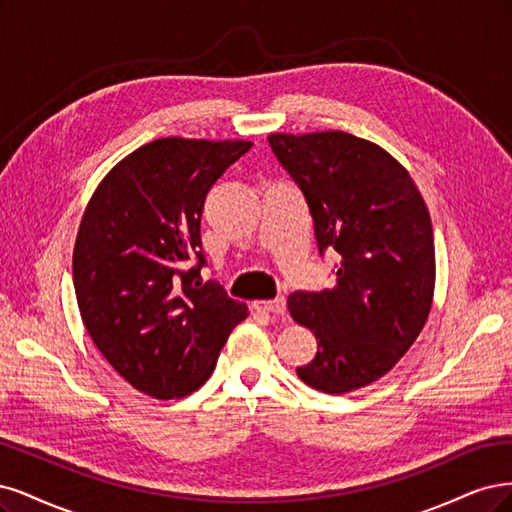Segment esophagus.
Returning <instances> with one entry per match:
<instances>
[{
	"label": "esophagus",
	"instance_id": "1",
	"mask_svg": "<svg viewBox=\"0 0 512 512\" xmlns=\"http://www.w3.org/2000/svg\"><path fill=\"white\" fill-rule=\"evenodd\" d=\"M255 308L261 310V312H270V315H285L287 302H285V298L263 300V302H255Z\"/></svg>",
	"mask_w": 512,
	"mask_h": 512
}]
</instances>
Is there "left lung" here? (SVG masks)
I'll return each mask as SVG.
<instances>
[{"label":"left lung","mask_w":512,"mask_h":512,"mask_svg":"<svg viewBox=\"0 0 512 512\" xmlns=\"http://www.w3.org/2000/svg\"><path fill=\"white\" fill-rule=\"evenodd\" d=\"M268 142L304 193L319 253L340 255L332 289L287 300L293 321L317 338V355L298 376L334 395L366 387L398 364L430 315V212L410 174L368 140L317 131Z\"/></svg>","instance_id":"8db88e82"}]
</instances>
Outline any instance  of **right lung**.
Listing matches in <instances>:
<instances>
[{"label": "right lung", "mask_w": 512, "mask_h": 512, "mask_svg": "<svg viewBox=\"0 0 512 512\" xmlns=\"http://www.w3.org/2000/svg\"><path fill=\"white\" fill-rule=\"evenodd\" d=\"M249 140L159 138L114 166L82 214L72 274L82 323L125 381L157 400L200 389L246 306L202 283L210 187Z\"/></svg>", "instance_id": "obj_1"}]
</instances>
